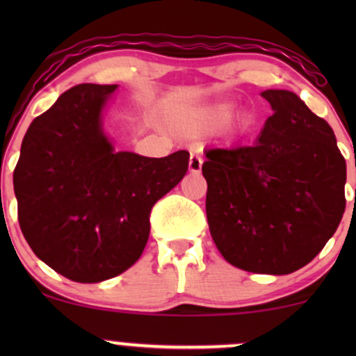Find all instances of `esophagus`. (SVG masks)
Returning a JSON list of instances; mask_svg holds the SVG:
<instances>
[{
	"instance_id": "obj_1",
	"label": "esophagus",
	"mask_w": 356,
	"mask_h": 356,
	"mask_svg": "<svg viewBox=\"0 0 356 356\" xmlns=\"http://www.w3.org/2000/svg\"><path fill=\"white\" fill-rule=\"evenodd\" d=\"M202 169V157L197 154H191L189 157V170L192 174H199Z\"/></svg>"
}]
</instances>
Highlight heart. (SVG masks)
Listing matches in <instances>:
<instances>
[{
  "label": "heart",
  "mask_w": 356,
  "mask_h": 356,
  "mask_svg": "<svg viewBox=\"0 0 356 356\" xmlns=\"http://www.w3.org/2000/svg\"><path fill=\"white\" fill-rule=\"evenodd\" d=\"M229 113H231V108L227 107V105H218V107L214 108L204 110V112H199L197 115H195L194 122H192L191 125V130L192 132H195V130H201L204 124H207V122L224 120V118L229 117Z\"/></svg>",
  "instance_id": "1"
}]
</instances>
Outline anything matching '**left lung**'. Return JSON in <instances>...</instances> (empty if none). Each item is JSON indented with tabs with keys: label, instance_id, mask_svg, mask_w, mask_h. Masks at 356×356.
Wrapping results in <instances>:
<instances>
[{
	"label": "left lung",
	"instance_id": "1",
	"mask_svg": "<svg viewBox=\"0 0 356 356\" xmlns=\"http://www.w3.org/2000/svg\"><path fill=\"white\" fill-rule=\"evenodd\" d=\"M273 115L251 145L211 149L206 214L232 266L289 275L325 248L345 212L346 162L328 122L288 90H264Z\"/></svg>",
	"mask_w": 356,
	"mask_h": 356
}]
</instances>
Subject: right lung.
Instances as JSON below:
<instances>
[{
  "label": "right lung",
  "mask_w": 356,
  "mask_h": 356,
  "mask_svg": "<svg viewBox=\"0 0 356 356\" xmlns=\"http://www.w3.org/2000/svg\"><path fill=\"white\" fill-rule=\"evenodd\" d=\"M117 85H76L31 122L13 184L22 232L43 263L76 283L118 276L140 257L154 204L187 172L189 152H115L102 112Z\"/></svg>",
  "instance_id": "obj_1"
}]
</instances>
